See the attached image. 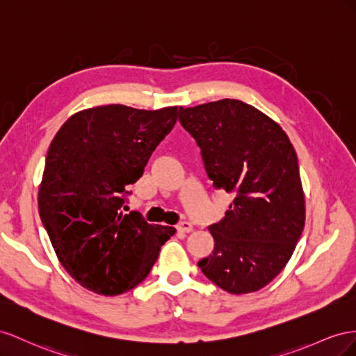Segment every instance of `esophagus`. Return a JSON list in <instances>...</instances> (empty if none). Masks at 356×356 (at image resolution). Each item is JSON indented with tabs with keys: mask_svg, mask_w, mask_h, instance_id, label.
I'll return each instance as SVG.
<instances>
[{
	"mask_svg": "<svg viewBox=\"0 0 356 356\" xmlns=\"http://www.w3.org/2000/svg\"><path fill=\"white\" fill-rule=\"evenodd\" d=\"M176 229L179 231V232H191L192 229H194V227H192V223L191 222H180L179 225L176 227Z\"/></svg>",
	"mask_w": 356,
	"mask_h": 356,
	"instance_id": "esophagus-1",
	"label": "esophagus"
}]
</instances>
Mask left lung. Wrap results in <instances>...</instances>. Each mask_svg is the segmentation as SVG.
Masks as SVG:
<instances>
[{
  "mask_svg": "<svg viewBox=\"0 0 356 356\" xmlns=\"http://www.w3.org/2000/svg\"><path fill=\"white\" fill-rule=\"evenodd\" d=\"M179 120L200 146L213 188L234 195L209 228L215 249L198 267L229 293L259 291L285 268L304 229L296 149L277 122L238 99L180 107Z\"/></svg>",
  "mask_w": 356,
  "mask_h": 356,
  "instance_id": "obj_1",
  "label": "left lung"
}]
</instances>
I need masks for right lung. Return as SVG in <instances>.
<instances>
[{
	"label": "right lung",
	"instance_id": "1",
	"mask_svg": "<svg viewBox=\"0 0 356 356\" xmlns=\"http://www.w3.org/2000/svg\"><path fill=\"white\" fill-rule=\"evenodd\" d=\"M177 120V107L122 104L77 111L49 146L38 211L56 257L71 277L101 296L143 282L172 227L124 213L128 185Z\"/></svg>",
	"mask_w": 356,
	"mask_h": 356
}]
</instances>
